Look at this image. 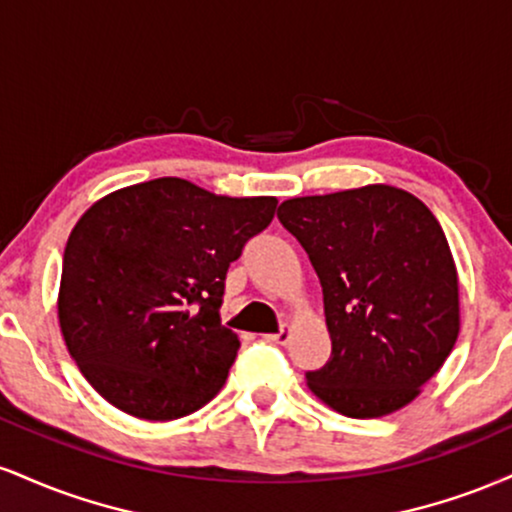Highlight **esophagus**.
<instances>
[{"instance_id": "obj_1", "label": "esophagus", "mask_w": 512, "mask_h": 512, "mask_svg": "<svg viewBox=\"0 0 512 512\" xmlns=\"http://www.w3.org/2000/svg\"><path fill=\"white\" fill-rule=\"evenodd\" d=\"M289 339H291V330L286 325L281 327V330L276 334H267V342H274V344H286Z\"/></svg>"}]
</instances>
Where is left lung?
Wrapping results in <instances>:
<instances>
[{"label":"left lung","instance_id":"obj_1","mask_svg":"<svg viewBox=\"0 0 512 512\" xmlns=\"http://www.w3.org/2000/svg\"><path fill=\"white\" fill-rule=\"evenodd\" d=\"M276 216L325 296L332 356L305 373L310 390L354 419L409 404L460 332L457 269L436 216L390 185L286 199Z\"/></svg>","mask_w":512,"mask_h":512}]
</instances>
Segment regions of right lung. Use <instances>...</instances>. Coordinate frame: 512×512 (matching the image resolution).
I'll use <instances>...</instances> for the list:
<instances>
[{
  "instance_id": "1",
  "label": "right lung",
  "mask_w": 512,
  "mask_h": 512,
  "mask_svg": "<svg viewBox=\"0 0 512 512\" xmlns=\"http://www.w3.org/2000/svg\"><path fill=\"white\" fill-rule=\"evenodd\" d=\"M274 209V197H216L158 178L81 216L64 248L57 315L98 395L137 419L170 421L221 390L240 349L219 317L226 272Z\"/></svg>"
}]
</instances>
